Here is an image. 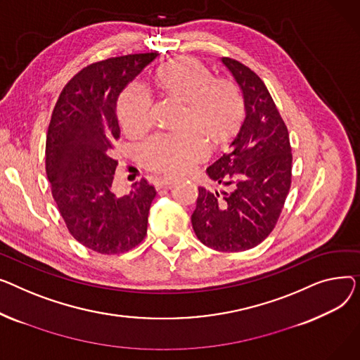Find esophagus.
I'll return each mask as SVG.
<instances>
[{"mask_svg": "<svg viewBox=\"0 0 360 360\" xmlns=\"http://www.w3.org/2000/svg\"><path fill=\"white\" fill-rule=\"evenodd\" d=\"M174 181H176L174 177H162V179H161V184H162V186H170V184H173Z\"/></svg>", "mask_w": 360, "mask_h": 360, "instance_id": "34e87169", "label": "esophagus"}]
</instances>
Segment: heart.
Listing matches in <instances>:
<instances>
[{
  "label": "heart",
  "mask_w": 360,
  "mask_h": 360,
  "mask_svg": "<svg viewBox=\"0 0 360 360\" xmlns=\"http://www.w3.org/2000/svg\"><path fill=\"white\" fill-rule=\"evenodd\" d=\"M160 87L187 104V120L212 138L225 136L240 113V94L228 79H214L210 71L195 59L167 63L157 74ZM151 96L143 84H134L120 100L119 115L124 128L141 131L150 123ZM151 167L165 173L186 170L209 151L206 138L198 131L158 134L142 148Z\"/></svg>",
  "instance_id": "b5f03b06"
}]
</instances>
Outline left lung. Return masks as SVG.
Segmentation results:
<instances>
[{"mask_svg": "<svg viewBox=\"0 0 360 360\" xmlns=\"http://www.w3.org/2000/svg\"><path fill=\"white\" fill-rule=\"evenodd\" d=\"M243 94L244 119L229 150L206 168L221 190L199 187L192 225L200 243L218 251L259 245L276 225L290 188L289 134L260 77L221 58Z\"/></svg>", "mask_w": 360, "mask_h": 360, "instance_id": "8db88e82", "label": "left lung"}]
</instances>
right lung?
<instances>
[{
    "mask_svg": "<svg viewBox=\"0 0 360 360\" xmlns=\"http://www.w3.org/2000/svg\"><path fill=\"white\" fill-rule=\"evenodd\" d=\"M158 53L100 60L82 68L59 94L46 135V174L71 236L101 255H119L146 236L157 195L145 179L128 193L113 186L119 138L117 100Z\"/></svg>",
    "mask_w": 360,
    "mask_h": 360,
    "instance_id": "1",
    "label": "right lung"
}]
</instances>
